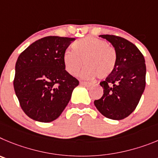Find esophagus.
<instances>
[{
  "mask_svg": "<svg viewBox=\"0 0 158 158\" xmlns=\"http://www.w3.org/2000/svg\"><path fill=\"white\" fill-rule=\"evenodd\" d=\"M80 84L81 85H84V86H91L92 83H91V82H84V81H81Z\"/></svg>",
  "mask_w": 158,
  "mask_h": 158,
  "instance_id": "obj_1",
  "label": "esophagus"
}]
</instances>
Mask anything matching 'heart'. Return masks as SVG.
<instances>
[{
	"mask_svg": "<svg viewBox=\"0 0 158 158\" xmlns=\"http://www.w3.org/2000/svg\"><path fill=\"white\" fill-rule=\"evenodd\" d=\"M73 50H66L63 60L65 69L69 74L76 76L83 64H86L82 72V78L93 79L99 76H110L116 65V52L114 47L106 41L94 37H87L74 43Z\"/></svg>",
	"mask_w": 158,
	"mask_h": 158,
	"instance_id": "heart-1",
	"label": "heart"
}]
</instances>
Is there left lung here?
<instances>
[{
  "label": "left lung",
  "instance_id": "obj_1",
  "mask_svg": "<svg viewBox=\"0 0 158 158\" xmlns=\"http://www.w3.org/2000/svg\"><path fill=\"white\" fill-rule=\"evenodd\" d=\"M116 52L114 71L100 85L103 95L94 101L98 110L112 120H123L137 107L146 86V64L139 49L121 37L102 35Z\"/></svg>",
  "mask_w": 158,
  "mask_h": 158
}]
</instances>
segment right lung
I'll return each instance as SVG.
<instances>
[{
	"mask_svg": "<svg viewBox=\"0 0 158 158\" xmlns=\"http://www.w3.org/2000/svg\"><path fill=\"white\" fill-rule=\"evenodd\" d=\"M75 40L45 37L30 45L17 59L14 89L21 108L31 119L53 121L69 104L79 82L65 70L63 56Z\"/></svg>",
	"mask_w": 158,
	"mask_h": 158,
	"instance_id": "1",
	"label": "right lung"
}]
</instances>
